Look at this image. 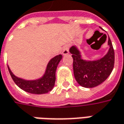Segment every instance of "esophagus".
Instances as JSON below:
<instances>
[{
    "label": "esophagus",
    "mask_w": 124,
    "mask_h": 124,
    "mask_svg": "<svg viewBox=\"0 0 124 124\" xmlns=\"http://www.w3.org/2000/svg\"><path fill=\"white\" fill-rule=\"evenodd\" d=\"M69 53V46L68 45H65L63 47L62 50V54L63 55H67Z\"/></svg>",
    "instance_id": "esophagus-1"
}]
</instances>
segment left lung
<instances>
[{
    "label": "left lung",
    "mask_w": 124,
    "mask_h": 124,
    "mask_svg": "<svg viewBox=\"0 0 124 124\" xmlns=\"http://www.w3.org/2000/svg\"><path fill=\"white\" fill-rule=\"evenodd\" d=\"M109 50L105 56L95 61H86L81 58L80 52L72 46L70 52L73 58V70L75 79L80 86L93 88L104 82L113 70L115 54L110 38H108Z\"/></svg>",
    "instance_id": "obj_1"
}]
</instances>
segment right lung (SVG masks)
Returning a JSON list of instances; mask_svg holds the SVG:
<instances>
[{
    "mask_svg": "<svg viewBox=\"0 0 124 124\" xmlns=\"http://www.w3.org/2000/svg\"><path fill=\"white\" fill-rule=\"evenodd\" d=\"M62 58V55L55 56L50 60L47 64L46 72L41 78L35 80H25L15 76L8 66L9 73L13 81L17 86L25 91L33 94L47 93L53 89L56 81V70L60 61Z\"/></svg>",
    "mask_w": 124,
    "mask_h": 124,
    "instance_id": "1",
    "label": "right lung"
}]
</instances>
